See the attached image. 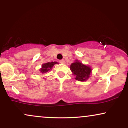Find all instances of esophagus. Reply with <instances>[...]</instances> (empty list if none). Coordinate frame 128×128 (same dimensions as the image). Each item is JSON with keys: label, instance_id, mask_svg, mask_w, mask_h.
<instances>
[{"label": "esophagus", "instance_id": "obj_1", "mask_svg": "<svg viewBox=\"0 0 128 128\" xmlns=\"http://www.w3.org/2000/svg\"><path fill=\"white\" fill-rule=\"evenodd\" d=\"M59 62L61 63V64H64V62H65V61H64V60H61L59 61Z\"/></svg>", "mask_w": 128, "mask_h": 128}]
</instances>
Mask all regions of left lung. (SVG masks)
<instances>
[{
  "label": "left lung",
  "instance_id": "obj_1",
  "mask_svg": "<svg viewBox=\"0 0 128 128\" xmlns=\"http://www.w3.org/2000/svg\"><path fill=\"white\" fill-rule=\"evenodd\" d=\"M70 70L76 76V79L79 81H84L90 77L92 69L88 66L84 65L79 61L72 63L70 66Z\"/></svg>",
  "mask_w": 128,
  "mask_h": 128
}]
</instances>
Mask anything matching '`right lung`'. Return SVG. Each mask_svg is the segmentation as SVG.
<instances>
[{"instance_id": "obj_1", "label": "right lung", "mask_w": 128, "mask_h": 128, "mask_svg": "<svg viewBox=\"0 0 128 128\" xmlns=\"http://www.w3.org/2000/svg\"><path fill=\"white\" fill-rule=\"evenodd\" d=\"M57 62H47L45 64H43L42 65V68L40 69V72L42 73H47L52 68L53 66L55 64H57Z\"/></svg>"}]
</instances>
